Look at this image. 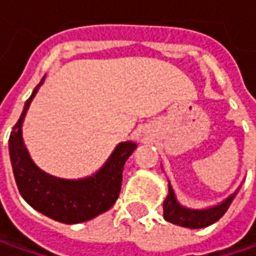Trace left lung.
<instances>
[{"instance_id":"8db88e82","label":"left lung","mask_w":256,"mask_h":256,"mask_svg":"<svg viewBox=\"0 0 256 256\" xmlns=\"http://www.w3.org/2000/svg\"><path fill=\"white\" fill-rule=\"evenodd\" d=\"M239 188L218 205L206 208V209H190V208H186V206L179 204L176 194L173 192L172 184L169 182V192H168V196L163 202V218L168 222L184 226V228H206V226L215 224L216 220H219L225 215V212L228 210L232 200L235 199V196L238 194Z\"/></svg>"}]
</instances>
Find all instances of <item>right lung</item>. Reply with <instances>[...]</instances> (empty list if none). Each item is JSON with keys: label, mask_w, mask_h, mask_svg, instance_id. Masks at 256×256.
I'll use <instances>...</instances> for the list:
<instances>
[{"label": "right lung", "mask_w": 256, "mask_h": 256, "mask_svg": "<svg viewBox=\"0 0 256 256\" xmlns=\"http://www.w3.org/2000/svg\"><path fill=\"white\" fill-rule=\"evenodd\" d=\"M30 96L17 124L10 136V159L18 190L28 205L42 215L62 224H80L108 210L118 198L123 168L138 148L134 142H122L107 162L92 176L83 179H62L41 170L32 162L22 140V122L40 86Z\"/></svg>", "instance_id": "1"}]
</instances>
